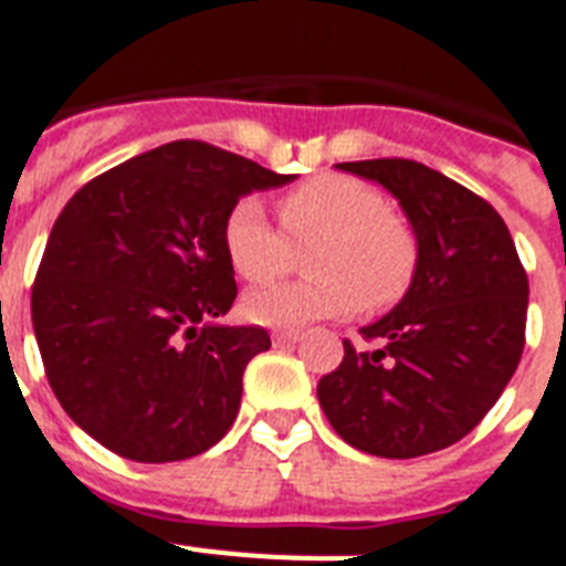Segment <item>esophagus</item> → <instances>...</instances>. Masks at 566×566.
Here are the masks:
<instances>
[{
    "mask_svg": "<svg viewBox=\"0 0 566 566\" xmlns=\"http://www.w3.org/2000/svg\"><path fill=\"white\" fill-rule=\"evenodd\" d=\"M291 343H298V331H275L273 334V346H291Z\"/></svg>",
    "mask_w": 566,
    "mask_h": 566,
    "instance_id": "obj_1",
    "label": "esophagus"
}]
</instances>
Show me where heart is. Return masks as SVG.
<instances>
[{
    "label": "heart",
    "instance_id": "heart-1",
    "mask_svg": "<svg viewBox=\"0 0 566 566\" xmlns=\"http://www.w3.org/2000/svg\"><path fill=\"white\" fill-rule=\"evenodd\" d=\"M284 238L255 197H241L223 220V252L247 282L282 275L291 250L311 247L307 282L268 284L243 296L247 319L268 328H302L316 319L357 314L363 305H395L418 270L416 232L387 209L378 188L346 174H323L279 200Z\"/></svg>",
    "mask_w": 566,
    "mask_h": 566
}]
</instances>
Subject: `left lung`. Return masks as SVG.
Segmentation results:
<instances>
[{"label": "left lung", "instance_id": "obj_1", "mask_svg": "<svg viewBox=\"0 0 566 566\" xmlns=\"http://www.w3.org/2000/svg\"><path fill=\"white\" fill-rule=\"evenodd\" d=\"M398 200L418 241L410 291L363 325L375 352L325 375L316 398L352 448L412 459L450 448L482 421L523 355L530 282L494 206L412 159L339 163Z\"/></svg>", "mask_w": 566, "mask_h": 566}]
</instances>
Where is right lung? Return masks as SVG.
Wrapping results in <instances>:
<instances>
[{"label":"right lung","mask_w":566,"mask_h":566,"mask_svg":"<svg viewBox=\"0 0 566 566\" xmlns=\"http://www.w3.org/2000/svg\"><path fill=\"white\" fill-rule=\"evenodd\" d=\"M293 179L206 142H171L63 206L31 323L60 407L95 442L133 462H177L227 436L243 369L270 334L218 323L238 296L223 220L241 197Z\"/></svg>","instance_id":"1"}]
</instances>
